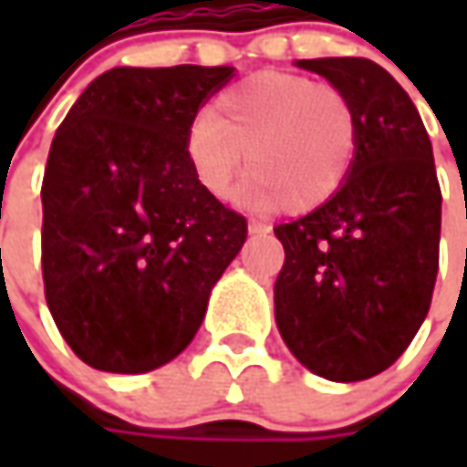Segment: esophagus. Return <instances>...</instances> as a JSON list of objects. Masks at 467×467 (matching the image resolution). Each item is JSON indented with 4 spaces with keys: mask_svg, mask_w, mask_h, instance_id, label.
<instances>
[{
    "mask_svg": "<svg viewBox=\"0 0 467 467\" xmlns=\"http://www.w3.org/2000/svg\"><path fill=\"white\" fill-rule=\"evenodd\" d=\"M273 228H270V223H265V221H249V234H254V236H265Z\"/></svg>",
    "mask_w": 467,
    "mask_h": 467,
    "instance_id": "obj_1",
    "label": "esophagus"
}]
</instances>
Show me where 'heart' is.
<instances>
[{"label":"heart","instance_id":"obj_1","mask_svg":"<svg viewBox=\"0 0 467 467\" xmlns=\"http://www.w3.org/2000/svg\"><path fill=\"white\" fill-rule=\"evenodd\" d=\"M358 111L335 85L296 72H257L231 85L187 132L197 184L231 200L239 176L254 205L306 213L348 179L358 150Z\"/></svg>","mask_w":467,"mask_h":467}]
</instances>
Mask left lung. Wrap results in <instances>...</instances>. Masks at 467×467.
<instances>
[{
    "instance_id": "left-lung-1",
    "label": "left lung",
    "mask_w": 467,
    "mask_h": 467,
    "mask_svg": "<svg viewBox=\"0 0 467 467\" xmlns=\"http://www.w3.org/2000/svg\"><path fill=\"white\" fill-rule=\"evenodd\" d=\"M348 93L358 150L325 205L275 225L285 262L275 322L304 367L332 382L389 368L431 306L441 189L431 142L400 82L371 59H298Z\"/></svg>"
}]
</instances>
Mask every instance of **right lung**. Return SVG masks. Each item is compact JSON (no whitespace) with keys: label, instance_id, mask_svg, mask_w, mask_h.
<instances>
[{"label":"right lung","instance_id":"1","mask_svg":"<svg viewBox=\"0 0 467 467\" xmlns=\"http://www.w3.org/2000/svg\"><path fill=\"white\" fill-rule=\"evenodd\" d=\"M234 67H117L85 88L46 161L48 312L88 367L142 374L200 330L246 218L207 194L184 142Z\"/></svg>","mask_w":467,"mask_h":467}]
</instances>
